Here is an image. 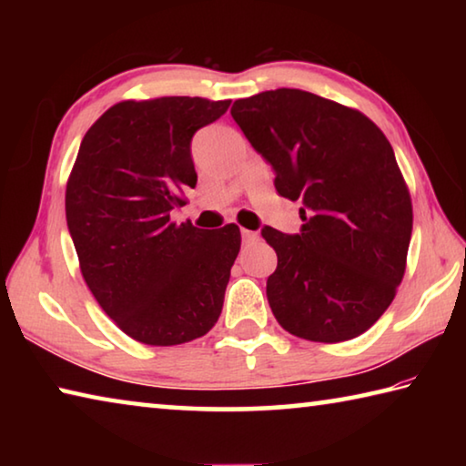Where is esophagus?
<instances>
[{"label": "esophagus", "mask_w": 466, "mask_h": 466, "mask_svg": "<svg viewBox=\"0 0 466 466\" xmlns=\"http://www.w3.org/2000/svg\"><path fill=\"white\" fill-rule=\"evenodd\" d=\"M258 238L257 236V232H250V230H242V242L244 244H250V242H255Z\"/></svg>", "instance_id": "34e87169"}]
</instances>
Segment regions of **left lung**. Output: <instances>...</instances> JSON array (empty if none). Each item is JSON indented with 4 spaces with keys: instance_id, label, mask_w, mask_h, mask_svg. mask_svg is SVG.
<instances>
[{
    "instance_id": "left-lung-1",
    "label": "left lung",
    "mask_w": 466,
    "mask_h": 466,
    "mask_svg": "<svg viewBox=\"0 0 466 466\" xmlns=\"http://www.w3.org/2000/svg\"><path fill=\"white\" fill-rule=\"evenodd\" d=\"M230 113L278 193L302 201L298 234L261 230L278 252L267 279L273 317L309 341L361 335L392 302L413 230L389 139L358 110L294 88L236 100Z\"/></svg>"
}]
</instances>
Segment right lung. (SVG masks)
Segmentation results:
<instances>
[{
  "label": "right lung",
  "mask_w": 466,
  "mask_h": 466,
  "mask_svg": "<svg viewBox=\"0 0 466 466\" xmlns=\"http://www.w3.org/2000/svg\"><path fill=\"white\" fill-rule=\"evenodd\" d=\"M230 100L164 96L110 106L82 139L66 191L69 236L94 298L146 345L203 337L222 314L238 226L175 224L197 185L193 136Z\"/></svg>",
  "instance_id": "obj_1"
}]
</instances>
